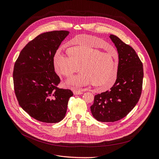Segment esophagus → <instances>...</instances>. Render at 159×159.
I'll use <instances>...</instances> for the list:
<instances>
[{
  "mask_svg": "<svg viewBox=\"0 0 159 159\" xmlns=\"http://www.w3.org/2000/svg\"><path fill=\"white\" fill-rule=\"evenodd\" d=\"M73 93L75 95H78V94H82L83 93L82 91L80 90H74Z\"/></svg>",
  "mask_w": 159,
  "mask_h": 159,
  "instance_id": "34e87169",
  "label": "esophagus"
}]
</instances>
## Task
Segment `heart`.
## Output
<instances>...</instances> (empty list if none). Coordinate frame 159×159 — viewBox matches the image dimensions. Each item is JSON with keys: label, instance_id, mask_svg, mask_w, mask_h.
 I'll return each mask as SVG.
<instances>
[{"label": "heart", "instance_id": "heart-1", "mask_svg": "<svg viewBox=\"0 0 159 159\" xmlns=\"http://www.w3.org/2000/svg\"><path fill=\"white\" fill-rule=\"evenodd\" d=\"M101 41L96 37L77 35L73 42L78 45L68 49L69 55L60 52L55 54L53 64L57 74L68 77L80 68L81 73L66 81L69 86L79 88L92 83L105 91L115 84L117 78V59L95 47Z\"/></svg>", "mask_w": 159, "mask_h": 159}]
</instances>
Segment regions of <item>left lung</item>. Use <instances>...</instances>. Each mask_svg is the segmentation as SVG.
Masks as SVG:
<instances>
[{"instance_id": "obj_1", "label": "left lung", "mask_w": 159, "mask_h": 159, "mask_svg": "<svg viewBox=\"0 0 159 159\" xmlns=\"http://www.w3.org/2000/svg\"><path fill=\"white\" fill-rule=\"evenodd\" d=\"M110 38L117 49V78L110 90L95 95L91 107L93 116L99 122H115L125 117L138 103L141 94L143 68L134 49L118 37Z\"/></svg>"}]
</instances>
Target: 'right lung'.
I'll use <instances>...</instances> for the list:
<instances>
[{
  "instance_id": "add662e5",
  "label": "right lung",
  "mask_w": 159,
  "mask_h": 159,
  "mask_svg": "<svg viewBox=\"0 0 159 159\" xmlns=\"http://www.w3.org/2000/svg\"><path fill=\"white\" fill-rule=\"evenodd\" d=\"M69 34L60 30L43 33L21 50L13 70L14 92L20 106L30 117L56 123L66 115L70 89L57 88L60 79L54 71V56Z\"/></svg>"
}]
</instances>
